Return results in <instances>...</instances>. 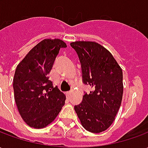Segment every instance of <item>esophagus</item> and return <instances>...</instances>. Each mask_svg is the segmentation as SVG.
<instances>
[{
  "label": "esophagus",
  "instance_id": "esophagus-1",
  "mask_svg": "<svg viewBox=\"0 0 148 148\" xmlns=\"http://www.w3.org/2000/svg\"><path fill=\"white\" fill-rule=\"evenodd\" d=\"M71 93H72V91H68V92H66V97H70L71 95Z\"/></svg>",
  "mask_w": 148,
  "mask_h": 148
}]
</instances>
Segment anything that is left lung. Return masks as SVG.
I'll return each mask as SVG.
<instances>
[{
  "label": "left lung",
  "instance_id": "obj_1",
  "mask_svg": "<svg viewBox=\"0 0 148 148\" xmlns=\"http://www.w3.org/2000/svg\"><path fill=\"white\" fill-rule=\"evenodd\" d=\"M71 46L80 60L83 82L92 88L74 110L86 130L100 133L110 127L121 107L122 69L111 53L97 42L75 41Z\"/></svg>",
  "mask_w": 148,
  "mask_h": 148
}]
</instances>
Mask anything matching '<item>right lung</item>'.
I'll return each mask as SVG.
<instances>
[{
	"label": "right lung",
	"mask_w": 148,
	"mask_h": 148,
	"mask_svg": "<svg viewBox=\"0 0 148 148\" xmlns=\"http://www.w3.org/2000/svg\"><path fill=\"white\" fill-rule=\"evenodd\" d=\"M66 44L58 39H45L18 64L13 77L14 98L26 124L42 128L54 121L65 105L66 95L49 80L56 56Z\"/></svg>",
	"instance_id": "1"
}]
</instances>
